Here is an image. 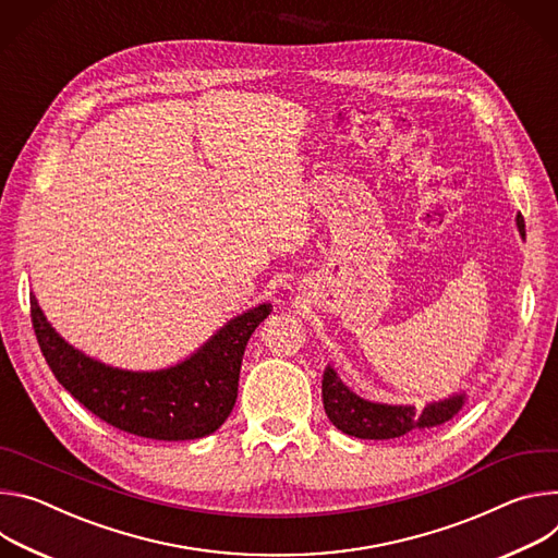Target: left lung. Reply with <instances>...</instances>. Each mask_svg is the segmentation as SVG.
Here are the masks:
<instances>
[{"label": "left lung", "mask_w": 558, "mask_h": 558, "mask_svg": "<svg viewBox=\"0 0 558 558\" xmlns=\"http://www.w3.org/2000/svg\"><path fill=\"white\" fill-rule=\"evenodd\" d=\"M517 226L521 236H525V221L519 215ZM324 408L328 418L350 437L356 439H395L408 435L416 427H432L450 421L465 403V395H454L444 401L425 405L421 412L414 405H388L373 403L356 397L335 369L328 365L324 373Z\"/></svg>", "instance_id": "8db88e82"}]
</instances>
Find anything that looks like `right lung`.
Returning a JSON list of instances; mask_svg holds the SVG:
<instances>
[{"label": "right lung", "instance_id": "add662e5", "mask_svg": "<svg viewBox=\"0 0 558 558\" xmlns=\"http://www.w3.org/2000/svg\"><path fill=\"white\" fill-rule=\"evenodd\" d=\"M270 311V303H262L234 317L177 365L133 373L99 363L69 345L31 296L37 343L54 379L101 421L157 441L202 439L228 418L236 401L245 343Z\"/></svg>", "mask_w": 558, "mask_h": 558}]
</instances>
